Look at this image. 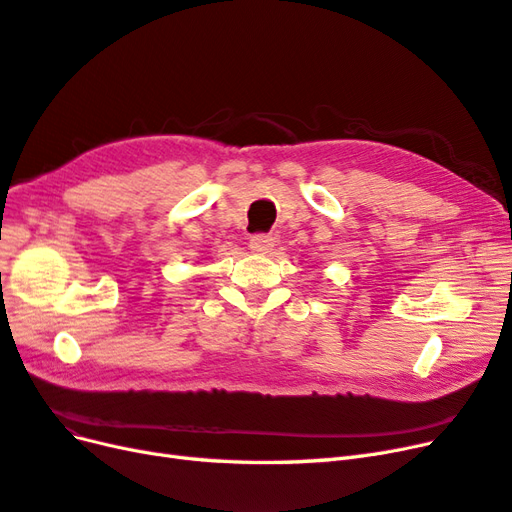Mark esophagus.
Returning <instances> with one entry per match:
<instances>
[{
    "label": "esophagus",
    "mask_w": 512,
    "mask_h": 512,
    "mask_svg": "<svg viewBox=\"0 0 512 512\" xmlns=\"http://www.w3.org/2000/svg\"><path fill=\"white\" fill-rule=\"evenodd\" d=\"M273 247H275V239L271 235H254L250 239V250L254 254L265 256V254H269L273 250Z\"/></svg>",
    "instance_id": "esophagus-1"
}]
</instances>
